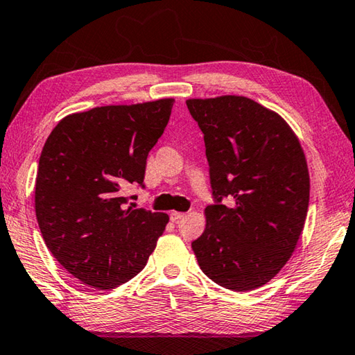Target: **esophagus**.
<instances>
[{
    "mask_svg": "<svg viewBox=\"0 0 355 355\" xmlns=\"http://www.w3.org/2000/svg\"><path fill=\"white\" fill-rule=\"evenodd\" d=\"M185 215L184 213H179V211H171L170 213V219L173 220V223H179L180 219H182Z\"/></svg>",
    "mask_w": 355,
    "mask_h": 355,
    "instance_id": "esophagus-1",
    "label": "esophagus"
}]
</instances>
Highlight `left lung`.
I'll list each match as a JSON object with an SVG mask.
<instances>
[{"label": "left lung", "instance_id": "left-lung-1", "mask_svg": "<svg viewBox=\"0 0 355 355\" xmlns=\"http://www.w3.org/2000/svg\"><path fill=\"white\" fill-rule=\"evenodd\" d=\"M187 108L204 135L215 200L191 249L216 284L253 291L283 269L303 232L309 207L303 148L277 112L252 98H190Z\"/></svg>", "mask_w": 355, "mask_h": 355}]
</instances>
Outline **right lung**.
<instances>
[{
	"instance_id": "1",
	"label": "right lung",
	"mask_w": 355,
	"mask_h": 355,
	"mask_svg": "<svg viewBox=\"0 0 355 355\" xmlns=\"http://www.w3.org/2000/svg\"><path fill=\"white\" fill-rule=\"evenodd\" d=\"M173 103L160 98L66 116L43 146L35 182L40 232L53 258L94 289L136 277L168 223L166 213L126 207L123 191L145 187L146 157Z\"/></svg>"
}]
</instances>
